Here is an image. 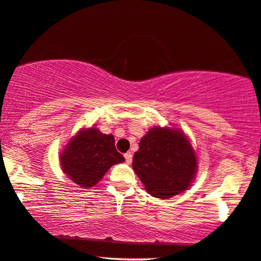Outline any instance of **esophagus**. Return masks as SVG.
Wrapping results in <instances>:
<instances>
[{
	"mask_svg": "<svg viewBox=\"0 0 261 261\" xmlns=\"http://www.w3.org/2000/svg\"><path fill=\"white\" fill-rule=\"evenodd\" d=\"M124 157H125V162L127 163V164H130V163L132 162V153L126 152L125 154H124Z\"/></svg>",
	"mask_w": 261,
	"mask_h": 261,
	"instance_id": "1",
	"label": "esophagus"
}]
</instances>
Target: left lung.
<instances>
[{
	"mask_svg": "<svg viewBox=\"0 0 261 261\" xmlns=\"http://www.w3.org/2000/svg\"><path fill=\"white\" fill-rule=\"evenodd\" d=\"M132 168L151 196L168 199L191 185L197 157L181 131L155 126L139 142Z\"/></svg>",
	"mask_w": 261,
	"mask_h": 261,
	"instance_id": "8db88e82",
	"label": "left lung"
}]
</instances>
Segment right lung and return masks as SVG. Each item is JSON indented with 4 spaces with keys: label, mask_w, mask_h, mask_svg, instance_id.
<instances>
[{
    "label": "right lung",
    "mask_w": 261,
    "mask_h": 261,
    "mask_svg": "<svg viewBox=\"0 0 261 261\" xmlns=\"http://www.w3.org/2000/svg\"><path fill=\"white\" fill-rule=\"evenodd\" d=\"M122 162L124 157L116 150L114 136L104 135L96 127L81 131L61 157L64 173L84 189L96 185L112 165Z\"/></svg>",
    "instance_id": "add662e5"
}]
</instances>
